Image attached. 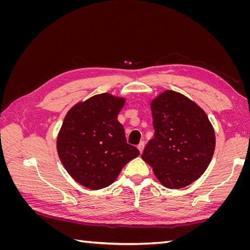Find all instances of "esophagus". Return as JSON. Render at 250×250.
Here are the masks:
<instances>
[{
  "instance_id": "obj_1",
  "label": "esophagus",
  "mask_w": 250,
  "mask_h": 250,
  "mask_svg": "<svg viewBox=\"0 0 250 250\" xmlns=\"http://www.w3.org/2000/svg\"><path fill=\"white\" fill-rule=\"evenodd\" d=\"M144 147H145V143H144V142H141V143L139 144V145H138V149L140 150V152H141V153L143 152Z\"/></svg>"
}]
</instances>
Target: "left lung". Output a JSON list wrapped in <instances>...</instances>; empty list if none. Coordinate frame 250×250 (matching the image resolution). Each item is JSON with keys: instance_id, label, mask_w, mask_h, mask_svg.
Returning <instances> with one entry per match:
<instances>
[{"instance_id": "8db88e82", "label": "left lung", "mask_w": 250, "mask_h": 250, "mask_svg": "<svg viewBox=\"0 0 250 250\" xmlns=\"http://www.w3.org/2000/svg\"><path fill=\"white\" fill-rule=\"evenodd\" d=\"M154 137L142 158L168 188L191 185L207 170L216 138L207 113L179 93L165 90L151 102Z\"/></svg>"}]
</instances>
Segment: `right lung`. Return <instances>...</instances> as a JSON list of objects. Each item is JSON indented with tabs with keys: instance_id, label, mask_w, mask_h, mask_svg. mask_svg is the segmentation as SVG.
<instances>
[{
	"instance_id": "1",
	"label": "right lung",
	"mask_w": 250,
	"mask_h": 250,
	"mask_svg": "<svg viewBox=\"0 0 250 250\" xmlns=\"http://www.w3.org/2000/svg\"><path fill=\"white\" fill-rule=\"evenodd\" d=\"M124 98L96 95L73 106L57 137V152L67 173L90 190L106 188L140 154L127 144L118 115Z\"/></svg>"
}]
</instances>
